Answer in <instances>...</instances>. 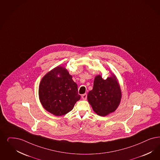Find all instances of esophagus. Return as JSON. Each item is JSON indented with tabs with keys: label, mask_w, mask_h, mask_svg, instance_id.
<instances>
[{
	"label": "esophagus",
	"mask_w": 160,
	"mask_h": 160,
	"mask_svg": "<svg viewBox=\"0 0 160 160\" xmlns=\"http://www.w3.org/2000/svg\"><path fill=\"white\" fill-rule=\"evenodd\" d=\"M87 97H88V95H87V94L85 93L83 94L82 96V99L83 100H86L87 99Z\"/></svg>",
	"instance_id": "obj_1"
}]
</instances>
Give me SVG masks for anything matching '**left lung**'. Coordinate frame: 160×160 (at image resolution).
I'll use <instances>...</instances> for the list:
<instances>
[{
	"mask_svg": "<svg viewBox=\"0 0 160 160\" xmlns=\"http://www.w3.org/2000/svg\"><path fill=\"white\" fill-rule=\"evenodd\" d=\"M121 95L115 76L104 80L98 75L94 78L93 88L88 92V99L94 112L105 116L115 111L120 103Z\"/></svg>",
	"mask_w": 160,
	"mask_h": 160,
	"instance_id": "1",
	"label": "left lung"
}]
</instances>
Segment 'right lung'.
Segmentation results:
<instances>
[{"mask_svg": "<svg viewBox=\"0 0 160 160\" xmlns=\"http://www.w3.org/2000/svg\"><path fill=\"white\" fill-rule=\"evenodd\" d=\"M39 97L44 109L55 116L70 112L81 98L77 84L62 67H56L42 78L39 87Z\"/></svg>", "mask_w": 160, "mask_h": 160, "instance_id": "add662e5", "label": "right lung"}]
</instances>
